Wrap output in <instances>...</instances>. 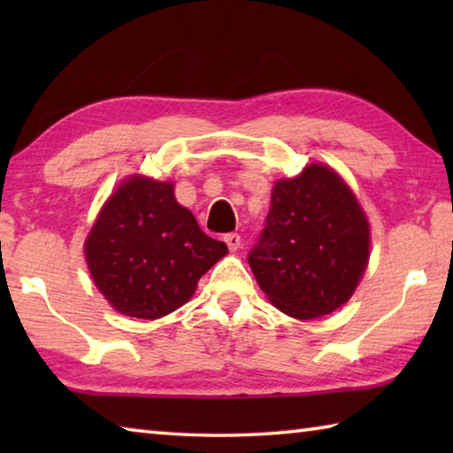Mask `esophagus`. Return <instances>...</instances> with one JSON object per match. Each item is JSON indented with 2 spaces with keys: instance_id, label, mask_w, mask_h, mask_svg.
I'll list each match as a JSON object with an SVG mask.
<instances>
[{
  "instance_id": "34e87169",
  "label": "esophagus",
  "mask_w": 453,
  "mask_h": 453,
  "mask_svg": "<svg viewBox=\"0 0 453 453\" xmlns=\"http://www.w3.org/2000/svg\"><path fill=\"white\" fill-rule=\"evenodd\" d=\"M224 242L227 243L229 251H237V250H240V245H242V237H240V234H226Z\"/></svg>"
}]
</instances>
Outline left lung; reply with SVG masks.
<instances>
[{
	"instance_id": "obj_1",
	"label": "left lung",
	"mask_w": 453,
	"mask_h": 453,
	"mask_svg": "<svg viewBox=\"0 0 453 453\" xmlns=\"http://www.w3.org/2000/svg\"><path fill=\"white\" fill-rule=\"evenodd\" d=\"M370 259V224L332 167L310 164L275 181L248 262L259 288L296 319L332 313L354 294Z\"/></svg>"
}]
</instances>
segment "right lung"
<instances>
[{
    "mask_svg": "<svg viewBox=\"0 0 453 453\" xmlns=\"http://www.w3.org/2000/svg\"><path fill=\"white\" fill-rule=\"evenodd\" d=\"M91 278L111 308L157 319L189 302L197 281L227 254L175 202L170 181L132 175L113 191L86 240Z\"/></svg>",
    "mask_w": 453,
    "mask_h": 453,
    "instance_id": "right-lung-1",
    "label": "right lung"
}]
</instances>
